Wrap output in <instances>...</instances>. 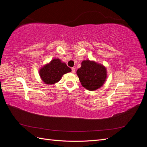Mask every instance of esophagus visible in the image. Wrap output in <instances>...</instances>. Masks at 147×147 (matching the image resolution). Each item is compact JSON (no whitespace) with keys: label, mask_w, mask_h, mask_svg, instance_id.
Wrapping results in <instances>:
<instances>
[{"label":"esophagus","mask_w":147,"mask_h":147,"mask_svg":"<svg viewBox=\"0 0 147 147\" xmlns=\"http://www.w3.org/2000/svg\"><path fill=\"white\" fill-rule=\"evenodd\" d=\"M72 73H75V67H72Z\"/></svg>","instance_id":"1"}]
</instances>
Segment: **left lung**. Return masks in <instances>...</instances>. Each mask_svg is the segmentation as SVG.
<instances>
[{
  "label": "left lung",
  "instance_id": "obj_1",
  "mask_svg": "<svg viewBox=\"0 0 147 147\" xmlns=\"http://www.w3.org/2000/svg\"><path fill=\"white\" fill-rule=\"evenodd\" d=\"M77 74L84 88L90 91H94L103 85L107 77V71L103 65L88 60L82 62Z\"/></svg>",
  "mask_w": 147,
  "mask_h": 147
}]
</instances>
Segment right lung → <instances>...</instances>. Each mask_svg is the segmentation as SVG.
Segmentation results:
<instances>
[{"label":"right lung","instance_id":"obj_1","mask_svg":"<svg viewBox=\"0 0 147 147\" xmlns=\"http://www.w3.org/2000/svg\"><path fill=\"white\" fill-rule=\"evenodd\" d=\"M71 69L59 59H54L40 70V76L46 84H53L59 82L62 76L71 72Z\"/></svg>","mask_w":147,"mask_h":147}]
</instances>
